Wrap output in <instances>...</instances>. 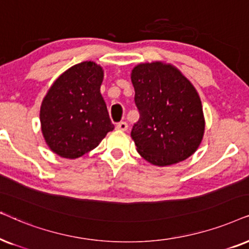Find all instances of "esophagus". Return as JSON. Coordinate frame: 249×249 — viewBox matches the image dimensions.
<instances>
[{"label":"esophagus","instance_id":"34e87169","mask_svg":"<svg viewBox=\"0 0 249 249\" xmlns=\"http://www.w3.org/2000/svg\"><path fill=\"white\" fill-rule=\"evenodd\" d=\"M127 127H128V125H127L126 122L118 123L117 126H116V128H117V130H119V131H126Z\"/></svg>","mask_w":249,"mask_h":249}]
</instances>
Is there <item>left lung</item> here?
Instances as JSON below:
<instances>
[{
	"label": "left lung",
	"mask_w": 249,
	"mask_h": 249,
	"mask_svg": "<svg viewBox=\"0 0 249 249\" xmlns=\"http://www.w3.org/2000/svg\"><path fill=\"white\" fill-rule=\"evenodd\" d=\"M140 118L131 137L145 160L167 166L184 160L204 135L203 107L196 89L171 65H138L131 75Z\"/></svg>",
	"instance_id": "8db88e82"
}]
</instances>
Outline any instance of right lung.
I'll use <instances>...</instances> for the list:
<instances>
[{"mask_svg": "<svg viewBox=\"0 0 249 249\" xmlns=\"http://www.w3.org/2000/svg\"><path fill=\"white\" fill-rule=\"evenodd\" d=\"M104 71L84 61L66 71L50 88L39 119L46 143L64 158H78L114 130L100 93Z\"/></svg>", "mask_w": 249, "mask_h": 249, "instance_id": "obj_1", "label": "right lung"}]
</instances>
